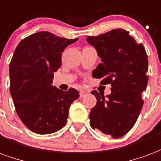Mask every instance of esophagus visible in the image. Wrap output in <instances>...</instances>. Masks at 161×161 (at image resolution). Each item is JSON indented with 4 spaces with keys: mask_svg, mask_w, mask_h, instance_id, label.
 <instances>
[{
    "mask_svg": "<svg viewBox=\"0 0 161 161\" xmlns=\"http://www.w3.org/2000/svg\"><path fill=\"white\" fill-rule=\"evenodd\" d=\"M86 94H87V92H85L84 90H80V92H79V96H80L81 98H82V97H84V96H85Z\"/></svg>",
    "mask_w": 161,
    "mask_h": 161,
    "instance_id": "1",
    "label": "esophagus"
}]
</instances>
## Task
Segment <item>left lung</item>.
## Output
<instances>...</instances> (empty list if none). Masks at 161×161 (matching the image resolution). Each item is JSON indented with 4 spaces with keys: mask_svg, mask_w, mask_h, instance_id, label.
Listing matches in <instances>:
<instances>
[{
    "mask_svg": "<svg viewBox=\"0 0 161 161\" xmlns=\"http://www.w3.org/2000/svg\"><path fill=\"white\" fill-rule=\"evenodd\" d=\"M86 41L102 60L92 77L103 78L101 84L112 86L106 97L96 90L91 92L97 102L90 113V126L119 138L134 126L143 106L142 94L148 81L147 53L143 45L123 29L87 36Z\"/></svg>",
    "mask_w": 161,
    "mask_h": 161,
    "instance_id": "obj_1",
    "label": "left lung"
}]
</instances>
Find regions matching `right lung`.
<instances>
[{"instance_id": "1", "label": "right lung", "mask_w": 161, "mask_h": 161, "mask_svg": "<svg viewBox=\"0 0 161 161\" xmlns=\"http://www.w3.org/2000/svg\"><path fill=\"white\" fill-rule=\"evenodd\" d=\"M78 40L40 31L20 42L9 66L10 93L24 125L36 134H50L63 128L69 108L79 93L52 85L53 72L61 65V54Z\"/></svg>"}]
</instances>
